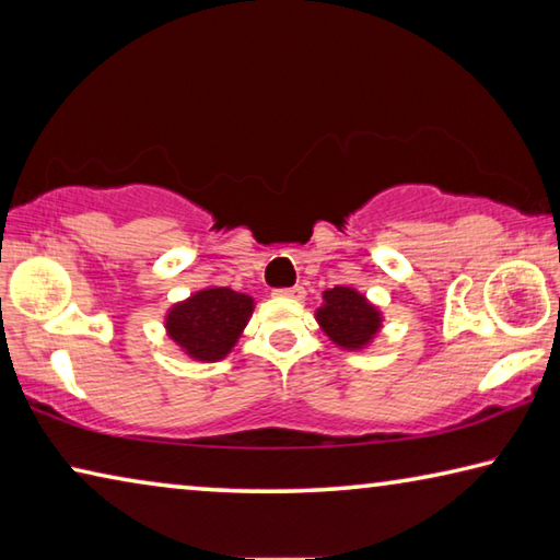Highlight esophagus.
<instances>
[{
  "label": "esophagus",
  "instance_id": "1",
  "mask_svg": "<svg viewBox=\"0 0 560 560\" xmlns=\"http://www.w3.org/2000/svg\"><path fill=\"white\" fill-rule=\"evenodd\" d=\"M279 296H287V299H296L301 301L303 296H306V291H303V287H289V289H277Z\"/></svg>",
  "mask_w": 560,
  "mask_h": 560
}]
</instances>
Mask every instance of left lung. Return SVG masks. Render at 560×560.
I'll return each mask as SVG.
<instances>
[{
	"label": "left lung",
	"mask_w": 560,
	"mask_h": 560,
	"mask_svg": "<svg viewBox=\"0 0 560 560\" xmlns=\"http://www.w3.org/2000/svg\"><path fill=\"white\" fill-rule=\"evenodd\" d=\"M324 306L316 311V318L330 340L350 350L371 343L381 328V314L365 301L363 293L336 287L324 293Z\"/></svg>",
	"instance_id": "8db88e82"
}]
</instances>
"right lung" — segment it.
<instances>
[{
    "instance_id": "obj_1",
    "label": "right lung",
    "mask_w": 560,
    "mask_h": 560,
    "mask_svg": "<svg viewBox=\"0 0 560 560\" xmlns=\"http://www.w3.org/2000/svg\"><path fill=\"white\" fill-rule=\"evenodd\" d=\"M252 311V296L226 287L197 291L167 314V336L197 360H220L236 343Z\"/></svg>"
}]
</instances>
